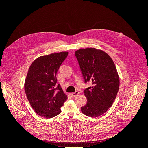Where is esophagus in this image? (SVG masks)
Instances as JSON below:
<instances>
[{"label":"esophagus","instance_id":"esophagus-1","mask_svg":"<svg viewBox=\"0 0 148 148\" xmlns=\"http://www.w3.org/2000/svg\"><path fill=\"white\" fill-rule=\"evenodd\" d=\"M79 95V92H78V91H75V92H73V93H71V96L72 97H75V96H77V95Z\"/></svg>","mask_w":148,"mask_h":148}]
</instances>
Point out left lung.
I'll return each instance as SVG.
<instances>
[{
  "instance_id": "1",
  "label": "left lung",
  "mask_w": 148,
  "mask_h": 148,
  "mask_svg": "<svg viewBox=\"0 0 148 148\" xmlns=\"http://www.w3.org/2000/svg\"><path fill=\"white\" fill-rule=\"evenodd\" d=\"M84 83L92 86L84 90L86 104L81 107L82 112L91 117L104 114L112 105L119 89V77L110 57L95 48L80 49L75 53Z\"/></svg>"
}]
</instances>
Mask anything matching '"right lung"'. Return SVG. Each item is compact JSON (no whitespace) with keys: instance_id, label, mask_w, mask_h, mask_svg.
I'll return each instance as SVG.
<instances>
[{"instance_id":"right-lung-1","label":"right lung","mask_w":148,"mask_h":148,"mask_svg":"<svg viewBox=\"0 0 148 148\" xmlns=\"http://www.w3.org/2000/svg\"><path fill=\"white\" fill-rule=\"evenodd\" d=\"M68 52L39 57L31 65L25 83V91L30 105L38 115L50 119L59 115L67 99L57 73Z\"/></svg>"}]
</instances>
